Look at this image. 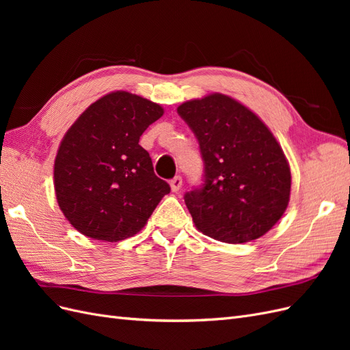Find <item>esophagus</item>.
<instances>
[{
    "mask_svg": "<svg viewBox=\"0 0 350 350\" xmlns=\"http://www.w3.org/2000/svg\"><path fill=\"white\" fill-rule=\"evenodd\" d=\"M181 187H183V178L181 176H175V178L171 179V188H172L174 193L179 191V189H181Z\"/></svg>",
    "mask_w": 350,
    "mask_h": 350,
    "instance_id": "obj_1",
    "label": "esophagus"
}]
</instances>
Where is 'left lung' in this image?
Wrapping results in <instances>:
<instances>
[{"label":"left lung","mask_w":350,"mask_h":350,"mask_svg":"<svg viewBox=\"0 0 350 350\" xmlns=\"http://www.w3.org/2000/svg\"><path fill=\"white\" fill-rule=\"evenodd\" d=\"M178 113L197 137L204 162V184L184 196L196 228L226 243L267 234L289 204L292 181L267 125L221 93L184 102Z\"/></svg>","instance_id":"obj_1"}]
</instances>
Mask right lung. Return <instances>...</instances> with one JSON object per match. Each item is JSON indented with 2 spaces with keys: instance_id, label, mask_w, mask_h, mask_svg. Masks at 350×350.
I'll return each mask as SVG.
<instances>
[{
  "instance_id": "obj_1",
  "label": "right lung",
  "mask_w": 350,
  "mask_h": 350,
  "mask_svg": "<svg viewBox=\"0 0 350 350\" xmlns=\"http://www.w3.org/2000/svg\"><path fill=\"white\" fill-rule=\"evenodd\" d=\"M163 108L137 94H105L62 139L54 165L58 206L80 234L118 242L140 232L171 187L139 144Z\"/></svg>"
}]
</instances>
